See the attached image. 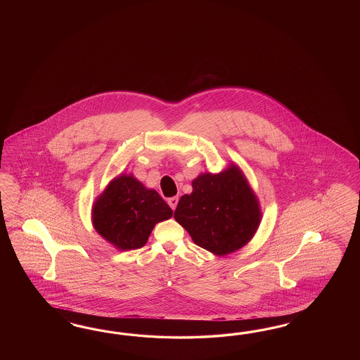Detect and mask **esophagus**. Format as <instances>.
I'll list each match as a JSON object with an SVG mask.
<instances>
[{
  "label": "esophagus",
  "instance_id": "34e87169",
  "mask_svg": "<svg viewBox=\"0 0 360 360\" xmlns=\"http://www.w3.org/2000/svg\"><path fill=\"white\" fill-rule=\"evenodd\" d=\"M167 203H169V206L175 210L176 207V205H178V196H173V198H169L167 199Z\"/></svg>",
  "mask_w": 360,
  "mask_h": 360
}]
</instances>
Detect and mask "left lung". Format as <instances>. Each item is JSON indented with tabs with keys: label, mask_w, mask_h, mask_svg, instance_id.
Wrapping results in <instances>:
<instances>
[{
	"label": "left lung",
	"mask_w": 360,
	"mask_h": 360,
	"mask_svg": "<svg viewBox=\"0 0 360 360\" xmlns=\"http://www.w3.org/2000/svg\"><path fill=\"white\" fill-rule=\"evenodd\" d=\"M193 193L181 196L174 218L196 245L217 256L238 251L251 241L262 223V208L236 164L219 174L202 173Z\"/></svg>",
	"instance_id": "8db88e82"
}]
</instances>
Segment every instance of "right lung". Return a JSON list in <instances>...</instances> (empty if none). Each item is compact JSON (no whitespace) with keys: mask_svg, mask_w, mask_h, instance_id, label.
I'll list each match as a JSON object with an SVG mask.
<instances>
[{"mask_svg":"<svg viewBox=\"0 0 360 360\" xmlns=\"http://www.w3.org/2000/svg\"><path fill=\"white\" fill-rule=\"evenodd\" d=\"M172 217L173 210L161 195L131 174L113 178L91 212L95 231L119 251L141 248L154 226Z\"/></svg>","mask_w":360,"mask_h":360,"instance_id":"add662e5","label":"right lung"}]
</instances>
